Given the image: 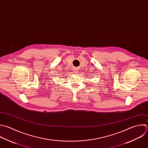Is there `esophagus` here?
<instances>
[{
	"label": "esophagus",
	"mask_w": 148,
	"mask_h": 148,
	"mask_svg": "<svg viewBox=\"0 0 148 148\" xmlns=\"http://www.w3.org/2000/svg\"><path fill=\"white\" fill-rule=\"evenodd\" d=\"M78 70L77 69H75V70H74V73H75V74H77L78 72Z\"/></svg>",
	"instance_id": "esophagus-1"
}]
</instances>
